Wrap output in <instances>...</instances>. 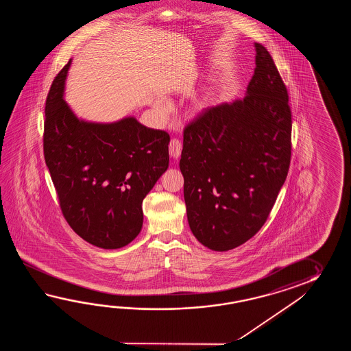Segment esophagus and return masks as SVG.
Instances as JSON below:
<instances>
[{
  "label": "esophagus",
  "instance_id": "esophagus-1",
  "mask_svg": "<svg viewBox=\"0 0 351 351\" xmlns=\"http://www.w3.org/2000/svg\"><path fill=\"white\" fill-rule=\"evenodd\" d=\"M169 154L171 157L179 158L182 154V143L178 139H172L169 143Z\"/></svg>",
  "mask_w": 351,
  "mask_h": 351
}]
</instances>
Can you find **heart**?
<instances>
[{"instance_id": "b5f03b06", "label": "heart", "mask_w": 351, "mask_h": 351, "mask_svg": "<svg viewBox=\"0 0 351 351\" xmlns=\"http://www.w3.org/2000/svg\"><path fill=\"white\" fill-rule=\"evenodd\" d=\"M162 112H167V109H165V108H162Z\"/></svg>"}]
</instances>
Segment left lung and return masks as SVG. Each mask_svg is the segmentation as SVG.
<instances>
[{
  "label": "left lung",
  "instance_id": "left-lung-1",
  "mask_svg": "<svg viewBox=\"0 0 351 351\" xmlns=\"http://www.w3.org/2000/svg\"><path fill=\"white\" fill-rule=\"evenodd\" d=\"M246 97L207 108L184 128L179 162L194 237L223 252L267 221L291 160L289 94L265 46Z\"/></svg>",
  "mask_w": 351,
  "mask_h": 351
}]
</instances>
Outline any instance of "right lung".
I'll return each instance as SVG.
<instances>
[{
  "label": "right lung",
  "mask_w": 351,
  "mask_h": 351,
  "mask_svg": "<svg viewBox=\"0 0 351 351\" xmlns=\"http://www.w3.org/2000/svg\"><path fill=\"white\" fill-rule=\"evenodd\" d=\"M69 60L46 97L44 156L69 226L94 246H127L143 226V199L167 171L169 134L129 117L80 120L64 100Z\"/></svg>",
  "instance_id": "1"
}]
</instances>
